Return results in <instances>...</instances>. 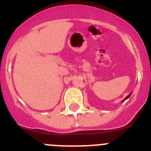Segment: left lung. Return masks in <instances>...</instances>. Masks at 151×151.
I'll return each mask as SVG.
<instances>
[{"mask_svg":"<svg viewBox=\"0 0 151 151\" xmlns=\"http://www.w3.org/2000/svg\"><path fill=\"white\" fill-rule=\"evenodd\" d=\"M132 93H131V94H129V95H128V96H127V97H125V99H124V100H123V101H122V102H124V101H125V100H127V99H128V98H129V97H130V96H131V95H132Z\"/></svg>","mask_w":151,"mask_h":151,"instance_id":"1","label":"left lung"}]
</instances>
